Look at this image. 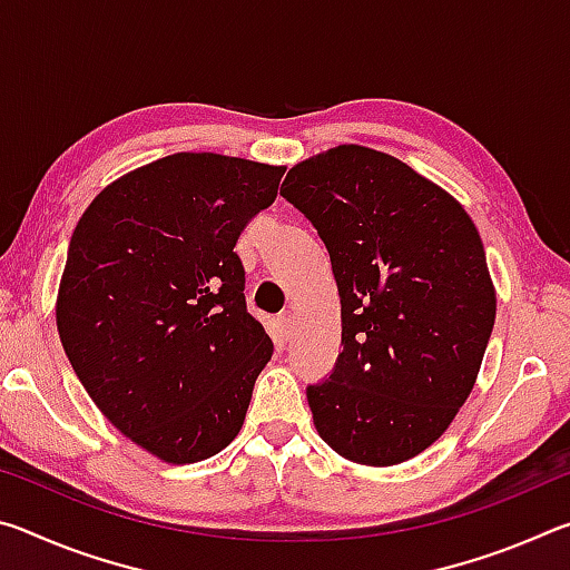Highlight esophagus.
I'll return each instance as SVG.
<instances>
[{
  "label": "esophagus",
  "mask_w": 570,
  "mask_h": 570,
  "mask_svg": "<svg viewBox=\"0 0 570 570\" xmlns=\"http://www.w3.org/2000/svg\"><path fill=\"white\" fill-rule=\"evenodd\" d=\"M292 326H294V316L292 314H282V316H278V320H276V332H278V336H282V342L286 340V336L288 334H292Z\"/></svg>",
  "instance_id": "1"
}]
</instances>
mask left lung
<instances>
[{
	"instance_id": "1",
	"label": "left lung",
	"mask_w": 570,
	"mask_h": 570,
	"mask_svg": "<svg viewBox=\"0 0 570 570\" xmlns=\"http://www.w3.org/2000/svg\"><path fill=\"white\" fill-rule=\"evenodd\" d=\"M342 302V354L308 384L316 432L342 458L387 468L428 450L475 384L495 288L475 224L450 193L387 153L340 146L286 173Z\"/></svg>"
}]
</instances>
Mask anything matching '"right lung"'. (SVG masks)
Instances as JSON below:
<instances>
[{
    "label": "right lung",
    "instance_id": "add662e5",
    "mask_svg": "<svg viewBox=\"0 0 570 570\" xmlns=\"http://www.w3.org/2000/svg\"><path fill=\"white\" fill-rule=\"evenodd\" d=\"M284 168L176 153L110 183L70 238L57 332L135 445L186 465L238 435L274 344L246 308L240 230Z\"/></svg>",
    "mask_w": 570,
    "mask_h": 570
}]
</instances>
